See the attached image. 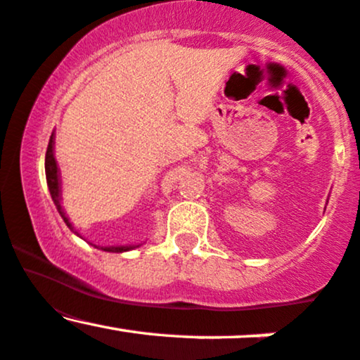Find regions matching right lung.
<instances>
[{
    "label": "right lung",
    "mask_w": 360,
    "mask_h": 360,
    "mask_svg": "<svg viewBox=\"0 0 360 360\" xmlns=\"http://www.w3.org/2000/svg\"><path fill=\"white\" fill-rule=\"evenodd\" d=\"M45 177H47L49 191H51L52 201H53V205H56L57 212H59L60 217L64 218L65 225L69 226V230H71V232H74L76 235H79V233H77V230L72 226V223L69 221V218L65 217L64 210H62V206H60V200H62L60 174H59V167H57V162H56V157H53V134L51 135L47 152H45ZM79 237H81V235H79ZM94 247H96V245H94ZM135 247H139V245H118V247L111 245V247H101V250H105V252H127V250L135 249Z\"/></svg>",
    "instance_id": "add662e5"
}]
</instances>
